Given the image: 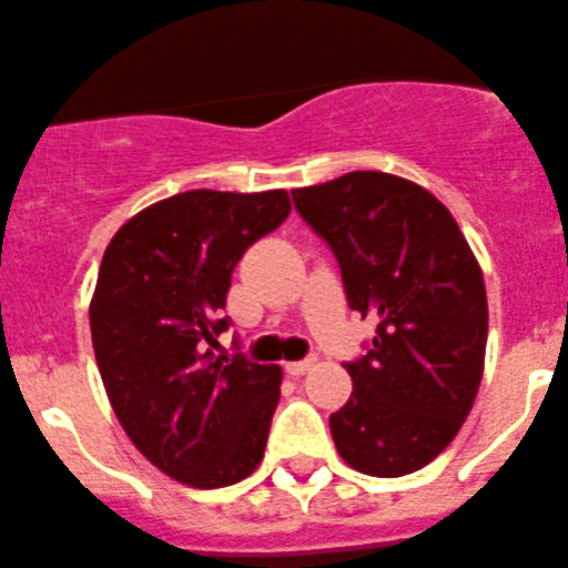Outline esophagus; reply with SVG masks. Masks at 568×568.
<instances>
[{
  "label": "esophagus",
  "mask_w": 568,
  "mask_h": 568,
  "mask_svg": "<svg viewBox=\"0 0 568 568\" xmlns=\"http://www.w3.org/2000/svg\"><path fill=\"white\" fill-rule=\"evenodd\" d=\"M314 367H316V358H305V362H288V364H285V373L294 375V378H300V375L311 373Z\"/></svg>",
  "instance_id": "obj_1"
}]
</instances>
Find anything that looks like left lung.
<instances>
[{"mask_svg":"<svg viewBox=\"0 0 568 568\" xmlns=\"http://www.w3.org/2000/svg\"><path fill=\"white\" fill-rule=\"evenodd\" d=\"M342 266L349 308L378 331L344 364L353 395L331 415L336 452L369 476L415 474L463 428L485 369L481 268L448 206L409 179L344 173L294 190Z\"/></svg>","mask_w":568,"mask_h":568,"instance_id":"left-lung-1","label":"left lung"}]
</instances>
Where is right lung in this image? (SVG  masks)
Returning <instances> with one entry per match:
<instances>
[{"mask_svg": "<svg viewBox=\"0 0 568 568\" xmlns=\"http://www.w3.org/2000/svg\"><path fill=\"white\" fill-rule=\"evenodd\" d=\"M288 212L285 190H187L105 246L89 305L100 378L136 452L182 485H235L266 452L283 369L212 347L237 260Z\"/></svg>", "mask_w": 568, "mask_h": 568, "instance_id": "add662e5", "label": "right lung"}]
</instances>
